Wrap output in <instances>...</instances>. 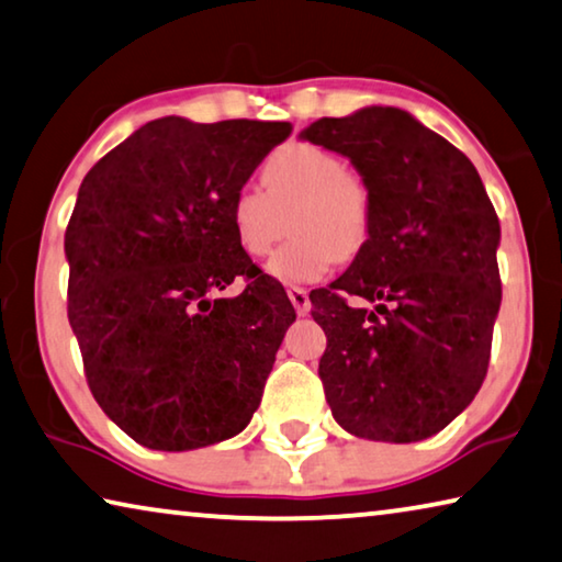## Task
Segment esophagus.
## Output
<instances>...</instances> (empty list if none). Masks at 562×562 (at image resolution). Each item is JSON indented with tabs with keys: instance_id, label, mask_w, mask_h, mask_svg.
I'll list each match as a JSON object with an SVG mask.
<instances>
[{
	"instance_id": "34e87169",
	"label": "esophagus",
	"mask_w": 562,
	"mask_h": 562,
	"mask_svg": "<svg viewBox=\"0 0 562 562\" xmlns=\"http://www.w3.org/2000/svg\"><path fill=\"white\" fill-rule=\"evenodd\" d=\"M288 295H290V300H292V305H295V310H297V315L300 317H305V315H310V295H307V290H302V288H290L288 290Z\"/></svg>"
}]
</instances>
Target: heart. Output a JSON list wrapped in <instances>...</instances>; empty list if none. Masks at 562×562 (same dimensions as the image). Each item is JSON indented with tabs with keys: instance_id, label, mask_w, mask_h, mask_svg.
I'll use <instances>...</instances> for the list:
<instances>
[{
	"instance_id": "obj_1",
	"label": "heart",
	"mask_w": 562,
	"mask_h": 562,
	"mask_svg": "<svg viewBox=\"0 0 562 562\" xmlns=\"http://www.w3.org/2000/svg\"><path fill=\"white\" fill-rule=\"evenodd\" d=\"M262 184H245L229 200V227L247 257H265L290 220V245L280 247L265 272L282 284L323 282L340 257L350 260L372 229V192L345 159L307 142H292L267 157Z\"/></svg>"
}]
</instances>
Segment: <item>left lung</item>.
Returning a JSON list of instances; mask_svg holds the SVG:
<instances>
[{
  "mask_svg": "<svg viewBox=\"0 0 562 562\" xmlns=\"http://www.w3.org/2000/svg\"><path fill=\"white\" fill-rule=\"evenodd\" d=\"M300 137L350 159L372 192L368 243L310 295L327 335V405L355 438H432L473 403L487 372L501 310L493 202L475 165L397 106L323 117Z\"/></svg>",
  "mask_w": 562,
  "mask_h": 562,
  "instance_id": "8db88e82",
  "label": "left lung"
}]
</instances>
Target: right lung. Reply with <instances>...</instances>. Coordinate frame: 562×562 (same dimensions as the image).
<instances>
[{
    "mask_svg": "<svg viewBox=\"0 0 562 562\" xmlns=\"http://www.w3.org/2000/svg\"><path fill=\"white\" fill-rule=\"evenodd\" d=\"M290 122H147L89 169L65 235L69 325L106 417L149 450L235 438L295 307L237 247L229 200ZM243 273L237 299L216 292Z\"/></svg>",
    "mask_w": 562,
    "mask_h": 562,
    "instance_id": "1",
    "label": "right lung"
}]
</instances>
